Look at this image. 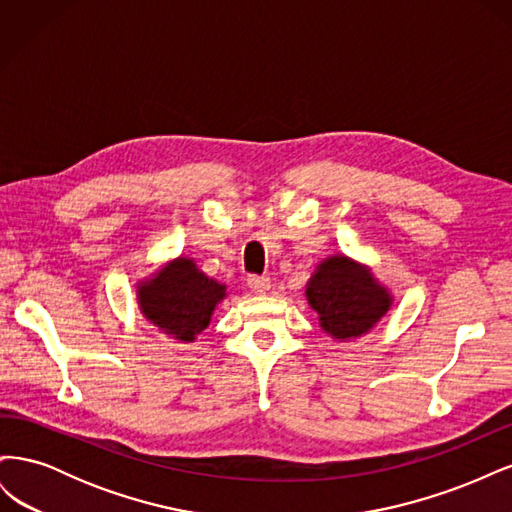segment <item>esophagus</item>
Instances as JSON below:
<instances>
[{
    "label": "esophagus",
    "mask_w": 512,
    "mask_h": 512,
    "mask_svg": "<svg viewBox=\"0 0 512 512\" xmlns=\"http://www.w3.org/2000/svg\"><path fill=\"white\" fill-rule=\"evenodd\" d=\"M247 286H250V290L256 294H267L271 290V280L262 275H250L247 277Z\"/></svg>",
    "instance_id": "esophagus-1"
}]
</instances>
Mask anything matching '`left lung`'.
<instances>
[{
  "label": "left lung",
  "instance_id": "left-lung-1",
  "mask_svg": "<svg viewBox=\"0 0 512 512\" xmlns=\"http://www.w3.org/2000/svg\"><path fill=\"white\" fill-rule=\"evenodd\" d=\"M305 297L318 314L322 331L339 342L369 333L393 303L391 292L367 267L342 254L320 262L307 282Z\"/></svg>",
  "mask_w": 512,
  "mask_h": 512
}]
</instances>
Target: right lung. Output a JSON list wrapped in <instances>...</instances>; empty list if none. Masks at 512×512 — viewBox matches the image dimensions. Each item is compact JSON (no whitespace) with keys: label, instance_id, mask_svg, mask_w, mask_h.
Here are the masks:
<instances>
[{"label":"right lung","instance_id":"add662e5","mask_svg":"<svg viewBox=\"0 0 512 512\" xmlns=\"http://www.w3.org/2000/svg\"><path fill=\"white\" fill-rule=\"evenodd\" d=\"M136 297L153 327L179 342H194L209 327L215 305L226 297V286L198 271L192 258L179 256L138 284Z\"/></svg>","mask_w":512,"mask_h":512}]
</instances>
